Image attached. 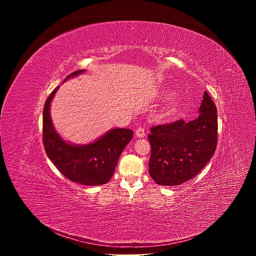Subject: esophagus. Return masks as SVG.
Listing matches in <instances>:
<instances>
[{"label": "esophagus", "mask_w": 256, "mask_h": 256, "mask_svg": "<svg viewBox=\"0 0 256 256\" xmlns=\"http://www.w3.org/2000/svg\"><path fill=\"white\" fill-rule=\"evenodd\" d=\"M136 134L138 138H144L146 132H144V128H138L136 130Z\"/></svg>", "instance_id": "obj_1"}]
</instances>
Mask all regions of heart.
Returning a JSON list of instances; mask_svg holds the SVG:
<instances>
[{"label": "heart", "mask_w": 256, "mask_h": 256, "mask_svg": "<svg viewBox=\"0 0 256 256\" xmlns=\"http://www.w3.org/2000/svg\"><path fill=\"white\" fill-rule=\"evenodd\" d=\"M180 108V101L177 97H171L167 104H166V110L169 114H175L179 110Z\"/></svg>", "instance_id": "b5f03b06"}]
</instances>
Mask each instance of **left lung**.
<instances>
[{"label": "left lung", "mask_w": 256, "mask_h": 256, "mask_svg": "<svg viewBox=\"0 0 256 256\" xmlns=\"http://www.w3.org/2000/svg\"><path fill=\"white\" fill-rule=\"evenodd\" d=\"M200 116L157 126L148 134L149 173L159 186H179L192 179L214 154L218 140L216 107L206 91Z\"/></svg>", "instance_id": "8db88e82"}]
</instances>
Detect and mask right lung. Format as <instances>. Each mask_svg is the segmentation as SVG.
<instances>
[{
	"label": "right lung",
	"mask_w": 256,
	"mask_h": 256,
	"mask_svg": "<svg viewBox=\"0 0 256 256\" xmlns=\"http://www.w3.org/2000/svg\"><path fill=\"white\" fill-rule=\"evenodd\" d=\"M83 72L85 70L72 72L64 82ZM58 88L52 92L44 107L42 136L46 152L58 171L70 181L82 186L105 184L112 177L120 156L134 132L128 128H112L86 144L64 140L56 130L50 116V103Z\"/></svg>",
	"instance_id": "1"
}]
</instances>
